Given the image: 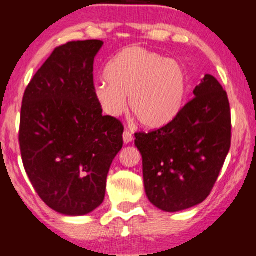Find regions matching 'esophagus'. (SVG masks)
Here are the masks:
<instances>
[{
	"instance_id": "obj_1",
	"label": "esophagus",
	"mask_w": 256,
	"mask_h": 256,
	"mask_svg": "<svg viewBox=\"0 0 256 256\" xmlns=\"http://www.w3.org/2000/svg\"><path fill=\"white\" fill-rule=\"evenodd\" d=\"M122 140H124V143L126 144H128V143L132 142V140H134V136H132V134L130 131L125 130L124 131V134H122Z\"/></svg>"
}]
</instances>
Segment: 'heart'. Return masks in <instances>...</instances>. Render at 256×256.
Wrapping results in <instances>:
<instances>
[{"mask_svg":"<svg viewBox=\"0 0 256 256\" xmlns=\"http://www.w3.org/2000/svg\"><path fill=\"white\" fill-rule=\"evenodd\" d=\"M106 80L94 86V98L110 116L128 108L140 125L160 128L173 122L183 110L188 74L183 64L140 46L118 52L104 68Z\"/></svg>","mask_w":256,"mask_h":256,"instance_id":"b5f03b06","label":"heart"}]
</instances>
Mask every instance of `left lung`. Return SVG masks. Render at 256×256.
I'll return each mask as SVG.
<instances>
[{"instance_id": "8db88e82", "label": "left lung", "mask_w": 256, "mask_h": 256, "mask_svg": "<svg viewBox=\"0 0 256 256\" xmlns=\"http://www.w3.org/2000/svg\"><path fill=\"white\" fill-rule=\"evenodd\" d=\"M134 137L149 201L171 213L201 204L212 192L230 150L228 94L213 76L206 74L177 118Z\"/></svg>"}]
</instances>
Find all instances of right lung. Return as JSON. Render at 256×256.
Masks as SVG:
<instances>
[{"mask_svg": "<svg viewBox=\"0 0 256 256\" xmlns=\"http://www.w3.org/2000/svg\"><path fill=\"white\" fill-rule=\"evenodd\" d=\"M102 40L58 46L26 88L19 143L25 171L44 204L79 216L104 202L106 180L122 148L124 126L102 116L94 98V60Z\"/></svg>", "mask_w": 256, "mask_h": 256, "instance_id": "add662e5", "label": "right lung"}]
</instances>
